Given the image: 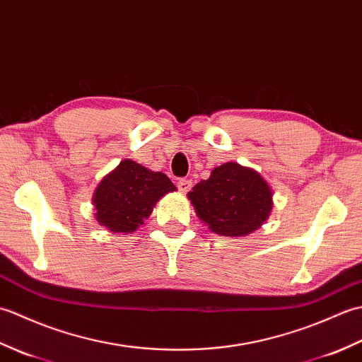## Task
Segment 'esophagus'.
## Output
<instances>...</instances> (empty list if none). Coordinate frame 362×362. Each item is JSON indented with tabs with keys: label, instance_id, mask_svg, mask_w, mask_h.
<instances>
[{
	"label": "esophagus",
	"instance_id": "esophagus-1",
	"mask_svg": "<svg viewBox=\"0 0 362 362\" xmlns=\"http://www.w3.org/2000/svg\"><path fill=\"white\" fill-rule=\"evenodd\" d=\"M177 188H179V191H182V193H187V191L191 189V180L189 179H179L177 180Z\"/></svg>",
	"mask_w": 362,
	"mask_h": 362
}]
</instances>
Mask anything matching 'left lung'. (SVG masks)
<instances>
[{"label":"left lung","instance_id":"1","mask_svg":"<svg viewBox=\"0 0 362 362\" xmlns=\"http://www.w3.org/2000/svg\"><path fill=\"white\" fill-rule=\"evenodd\" d=\"M199 219L222 236H244L257 230L272 210V191L253 169L224 163L188 193Z\"/></svg>","mask_w":362,"mask_h":362}]
</instances>
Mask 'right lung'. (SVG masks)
Wrapping results in <instances>:
<instances>
[{"instance_id": "1", "label": "right lung", "mask_w": 362, "mask_h": 362, "mask_svg": "<svg viewBox=\"0 0 362 362\" xmlns=\"http://www.w3.org/2000/svg\"><path fill=\"white\" fill-rule=\"evenodd\" d=\"M169 191H175V187L166 174L149 171L134 160H122L96 189V219L115 233L135 232Z\"/></svg>"}]
</instances>
